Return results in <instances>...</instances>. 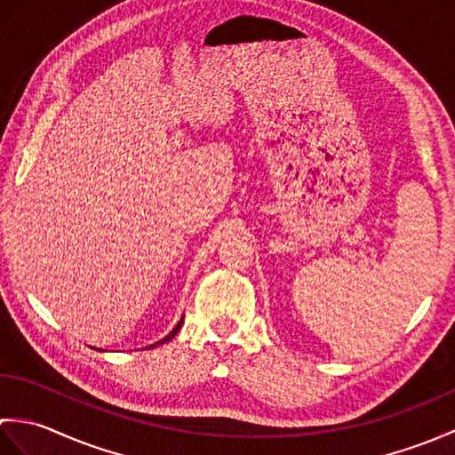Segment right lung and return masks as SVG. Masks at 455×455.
Instances as JSON below:
<instances>
[{"mask_svg": "<svg viewBox=\"0 0 455 455\" xmlns=\"http://www.w3.org/2000/svg\"><path fill=\"white\" fill-rule=\"evenodd\" d=\"M181 323H183V316H181V321H180V323H178L176 326H173V331H172V332H170V334H168L166 338H162V340H158L156 344H152V346H148V347H156V346H160V344H164V342H168V340H172V338H173V336H176V334L180 332V328H181Z\"/></svg>", "mask_w": 455, "mask_h": 455, "instance_id": "1", "label": "right lung"}]
</instances>
